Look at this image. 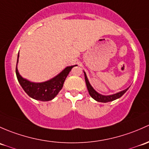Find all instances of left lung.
I'll return each instance as SVG.
<instances>
[{"label":"left lung","instance_id":"1","mask_svg":"<svg viewBox=\"0 0 149 149\" xmlns=\"http://www.w3.org/2000/svg\"><path fill=\"white\" fill-rule=\"evenodd\" d=\"M84 74H85L86 85H87V88L89 92V94H90V95L91 96L93 99L97 101V102H111V101L115 100L116 99H118V98H120L121 96L125 94V92H126L127 90H128V88H129V87H128V88L125 89V90L119 92V93H116V94L110 95H104L100 94L99 93H97V92L96 91L93 87H92V85H90V82H89L88 79H87V74H86L85 71H84Z\"/></svg>","mask_w":149,"mask_h":149}]
</instances>
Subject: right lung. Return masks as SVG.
I'll list each match as a JSON object with an SVG mask.
<instances>
[{
    "instance_id": "obj_1",
    "label": "right lung",
    "mask_w": 149,
    "mask_h": 149,
    "mask_svg": "<svg viewBox=\"0 0 149 149\" xmlns=\"http://www.w3.org/2000/svg\"><path fill=\"white\" fill-rule=\"evenodd\" d=\"M19 52L18 54L17 63L16 67V74L18 82L27 95L33 99L40 101H49L56 97L62 90L64 82L67 75L72 69L73 67L77 65L69 66L65 67L59 74L43 82H33L25 78L22 77L18 72L17 68Z\"/></svg>"
}]
</instances>
